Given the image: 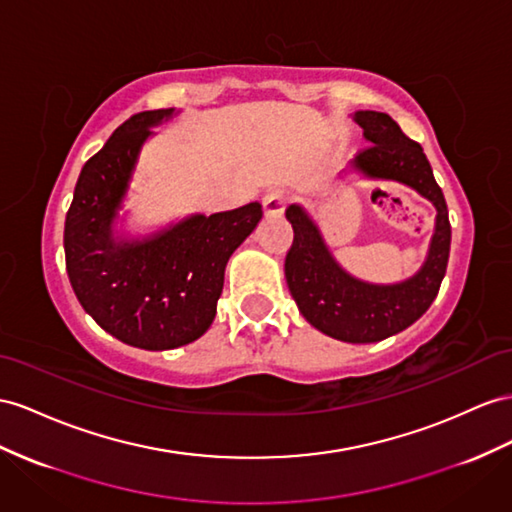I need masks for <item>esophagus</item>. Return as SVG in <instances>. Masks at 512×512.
Segmentation results:
<instances>
[{"label": "esophagus", "instance_id": "obj_1", "mask_svg": "<svg viewBox=\"0 0 512 512\" xmlns=\"http://www.w3.org/2000/svg\"><path fill=\"white\" fill-rule=\"evenodd\" d=\"M287 205V194L283 190H272L264 196V212L266 216H281Z\"/></svg>", "mask_w": 512, "mask_h": 512}]
</instances>
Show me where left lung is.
Listing matches in <instances>:
<instances>
[{
	"label": "left lung",
	"mask_w": 512,
	"mask_h": 512,
	"mask_svg": "<svg viewBox=\"0 0 512 512\" xmlns=\"http://www.w3.org/2000/svg\"><path fill=\"white\" fill-rule=\"evenodd\" d=\"M355 121L372 142L359 151L355 168L370 177L402 181L437 207V229L426 264L413 279L398 285L361 283L335 264L318 227L292 205L285 212L294 229L285 255V279L300 313L318 331L350 344H372L404 331L437 298L450 259L452 227L422 144L406 136L385 112L359 110Z\"/></svg>",
	"instance_id": "obj_1"
}]
</instances>
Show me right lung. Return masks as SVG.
<instances>
[{
  "mask_svg": "<svg viewBox=\"0 0 512 512\" xmlns=\"http://www.w3.org/2000/svg\"><path fill=\"white\" fill-rule=\"evenodd\" d=\"M170 114L138 112L116 127L84 164L64 220V257L80 305L103 331L144 350L186 346L209 329L227 261L264 214L248 203L192 216L144 242L112 240L142 142Z\"/></svg>",
  "mask_w": 512,
  "mask_h": 512,
  "instance_id": "1",
  "label": "right lung"
}]
</instances>
